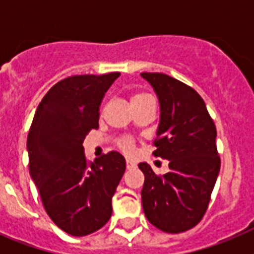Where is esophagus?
I'll use <instances>...</instances> for the list:
<instances>
[{"instance_id": "obj_1", "label": "esophagus", "mask_w": 254, "mask_h": 254, "mask_svg": "<svg viewBox=\"0 0 254 254\" xmlns=\"http://www.w3.org/2000/svg\"><path fill=\"white\" fill-rule=\"evenodd\" d=\"M135 166H137V163H135L133 159H129V158L127 159V169L131 170V169H134Z\"/></svg>"}]
</instances>
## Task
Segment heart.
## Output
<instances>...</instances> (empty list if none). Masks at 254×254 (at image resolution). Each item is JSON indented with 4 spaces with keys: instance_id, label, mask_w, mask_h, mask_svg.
<instances>
[{
    "instance_id": "1",
    "label": "heart",
    "mask_w": 254,
    "mask_h": 254,
    "mask_svg": "<svg viewBox=\"0 0 254 254\" xmlns=\"http://www.w3.org/2000/svg\"><path fill=\"white\" fill-rule=\"evenodd\" d=\"M147 95H145V93H137V95H133L131 96V100H137V99H142V97H146ZM123 147H124V150L125 151H130L131 150V142L130 141H124L123 142Z\"/></svg>"
}]
</instances>
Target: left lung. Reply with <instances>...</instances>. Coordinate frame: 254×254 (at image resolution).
Instances as JSON below:
<instances>
[{
    "label": "left lung",
    "mask_w": 254,
    "mask_h": 254,
    "mask_svg": "<svg viewBox=\"0 0 254 254\" xmlns=\"http://www.w3.org/2000/svg\"><path fill=\"white\" fill-rule=\"evenodd\" d=\"M159 103L153 154L169 161V173L155 175L147 163L141 197L145 216L167 233L193 228L204 216L220 171L216 127L199 93L165 73L143 72Z\"/></svg>",
    "instance_id": "1"
}]
</instances>
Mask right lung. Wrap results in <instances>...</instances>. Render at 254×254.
<instances>
[{
    "mask_svg": "<svg viewBox=\"0 0 254 254\" xmlns=\"http://www.w3.org/2000/svg\"><path fill=\"white\" fill-rule=\"evenodd\" d=\"M119 76L80 75L57 83L38 105L27 135L30 175L46 212L71 236H87L107 224L127 169L119 151L88 163L83 147L88 131L99 127L104 93Z\"/></svg>",
    "mask_w": 254,
    "mask_h": 254,
    "instance_id": "add662e5",
    "label": "right lung"
}]
</instances>
